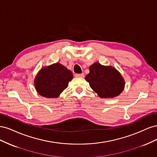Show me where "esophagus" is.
<instances>
[{"instance_id":"esophagus-1","label":"esophagus","mask_w":157,"mask_h":157,"mask_svg":"<svg viewBox=\"0 0 157 157\" xmlns=\"http://www.w3.org/2000/svg\"><path fill=\"white\" fill-rule=\"evenodd\" d=\"M75 77L77 78H83L84 77V75L83 73L82 74H75Z\"/></svg>"}]
</instances>
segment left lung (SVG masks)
I'll list each match as a JSON object with an SVG mask.
<instances>
[{
  "label": "left lung",
  "instance_id": "obj_1",
  "mask_svg": "<svg viewBox=\"0 0 157 157\" xmlns=\"http://www.w3.org/2000/svg\"><path fill=\"white\" fill-rule=\"evenodd\" d=\"M89 71L85 80L99 97L113 98L124 90V79L119 71L113 66H105L96 62L90 66Z\"/></svg>",
  "mask_w": 157,
  "mask_h": 157
}]
</instances>
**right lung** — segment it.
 I'll return each instance as SVG.
<instances>
[{"instance_id": "right-lung-1", "label": "right lung", "mask_w": 157, "mask_h": 157, "mask_svg": "<svg viewBox=\"0 0 157 157\" xmlns=\"http://www.w3.org/2000/svg\"><path fill=\"white\" fill-rule=\"evenodd\" d=\"M73 73L59 63L42 67L34 80L38 94L46 98H57L67 88Z\"/></svg>"}]
</instances>
